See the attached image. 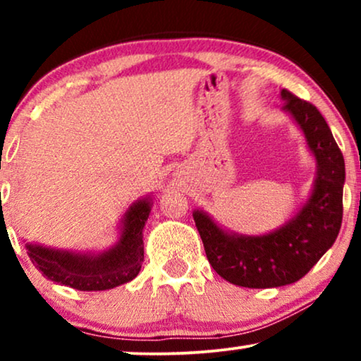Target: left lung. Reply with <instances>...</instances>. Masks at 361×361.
Listing matches in <instances>:
<instances>
[{
  "instance_id": "obj_1",
  "label": "left lung",
  "mask_w": 361,
  "mask_h": 361,
  "mask_svg": "<svg viewBox=\"0 0 361 361\" xmlns=\"http://www.w3.org/2000/svg\"><path fill=\"white\" fill-rule=\"evenodd\" d=\"M281 100L317 167L298 214L269 233L245 235L224 228L205 210L192 212L212 268L241 288H279L304 278L332 248L342 225L345 162L332 131L314 105L288 90H281Z\"/></svg>"
}]
</instances>
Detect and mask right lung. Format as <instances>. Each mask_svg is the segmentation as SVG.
Returning <instances> with one entry per match:
<instances>
[{
	"label": "right lung",
	"instance_id": "obj_1",
	"mask_svg": "<svg viewBox=\"0 0 361 361\" xmlns=\"http://www.w3.org/2000/svg\"><path fill=\"white\" fill-rule=\"evenodd\" d=\"M151 207V195L128 207L118 224V241L110 248L72 251L26 243L29 258L47 279L77 290H106L130 283L145 261L142 228Z\"/></svg>",
	"mask_w": 361,
	"mask_h": 361
}]
</instances>
